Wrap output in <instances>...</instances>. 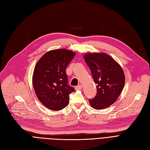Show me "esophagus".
Masks as SVG:
<instances>
[{
  "instance_id": "34e87169",
  "label": "esophagus",
  "mask_w": 150,
  "mask_h": 150,
  "mask_svg": "<svg viewBox=\"0 0 150 150\" xmlns=\"http://www.w3.org/2000/svg\"><path fill=\"white\" fill-rule=\"evenodd\" d=\"M75 88V90H81V88H82V86L81 85H78L77 86H76Z\"/></svg>"
}]
</instances>
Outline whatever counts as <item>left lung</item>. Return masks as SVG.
Listing matches in <instances>:
<instances>
[{"label":"left lung","instance_id":"1","mask_svg":"<svg viewBox=\"0 0 150 150\" xmlns=\"http://www.w3.org/2000/svg\"><path fill=\"white\" fill-rule=\"evenodd\" d=\"M84 59L96 84L97 93L90 99L91 106L97 110L112 105L120 95L125 84V75L120 65L104 53H88Z\"/></svg>","mask_w":150,"mask_h":150}]
</instances>
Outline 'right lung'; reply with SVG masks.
<instances>
[{"label":"right lung","instance_id":"obj_1","mask_svg":"<svg viewBox=\"0 0 150 150\" xmlns=\"http://www.w3.org/2000/svg\"><path fill=\"white\" fill-rule=\"evenodd\" d=\"M75 53L67 49L50 51L37 62L33 85L39 100L48 109L60 110L67 106L69 95L75 90L68 85L66 68Z\"/></svg>","mask_w":150,"mask_h":150}]
</instances>
